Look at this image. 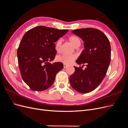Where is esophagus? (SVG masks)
Returning <instances> with one entry per match:
<instances>
[{"label":"esophagus","instance_id":"34e87169","mask_svg":"<svg viewBox=\"0 0 128 128\" xmlns=\"http://www.w3.org/2000/svg\"><path fill=\"white\" fill-rule=\"evenodd\" d=\"M64 68H66L68 66V65L66 64H64Z\"/></svg>","mask_w":128,"mask_h":128}]
</instances>
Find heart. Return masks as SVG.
Listing matches in <instances>:
<instances>
[{"mask_svg":"<svg viewBox=\"0 0 128 128\" xmlns=\"http://www.w3.org/2000/svg\"><path fill=\"white\" fill-rule=\"evenodd\" d=\"M68 40L71 42V44L75 48H77L80 45V38L75 35H72L68 37ZM62 42L61 40H57L54 44V48L56 52H60L61 51V46ZM76 56L74 54L68 55V54H62L60 56H58L56 59L58 61L61 62L64 64H70L72 62L76 59Z\"/></svg>","mask_w":128,"mask_h":128,"instance_id":"heart-1","label":"heart"}]
</instances>
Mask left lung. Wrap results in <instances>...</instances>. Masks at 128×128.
<instances>
[{"mask_svg":"<svg viewBox=\"0 0 128 128\" xmlns=\"http://www.w3.org/2000/svg\"><path fill=\"white\" fill-rule=\"evenodd\" d=\"M72 33L83 40L85 49L76 61L83 66H74L75 72L69 77V82L76 91L86 94L97 88L106 75L111 59L110 42L105 34L96 29H78ZM85 65L87 67L83 70Z\"/></svg>","mask_w":128,"mask_h":128,"instance_id":"1","label":"left lung"}]
</instances>
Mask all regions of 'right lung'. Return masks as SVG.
<instances>
[{
  "label": "right lung",
  "mask_w": 128,
  "mask_h": 128,
  "mask_svg": "<svg viewBox=\"0 0 128 128\" xmlns=\"http://www.w3.org/2000/svg\"><path fill=\"white\" fill-rule=\"evenodd\" d=\"M68 30L40 26L26 32L17 51L22 78L33 91H44L54 82L57 72L64 68L62 62L50 63L56 52L54 43Z\"/></svg>",
  "instance_id": "1"
}]
</instances>
